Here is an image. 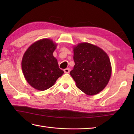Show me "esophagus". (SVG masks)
Segmentation results:
<instances>
[{"instance_id": "1", "label": "esophagus", "mask_w": 134, "mask_h": 134, "mask_svg": "<svg viewBox=\"0 0 134 134\" xmlns=\"http://www.w3.org/2000/svg\"><path fill=\"white\" fill-rule=\"evenodd\" d=\"M64 72L66 74H68L70 72V69L69 68H67V69H65L64 70Z\"/></svg>"}]
</instances>
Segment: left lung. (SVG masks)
I'll return each instance as SVG.
<instances>
[{
	"label": "left lung",
	"mask_w": 134,
	"mask_h": 134,
	"mask_svg": "<svg viewBox=\"0 0 134 134\" xmlns=\"http://www.w3.org/2000/svg\"><path fill=\"white\" fill-rule=\"evenodd\" d=\"M75 65L70 75L76 86L88 96H94L108 85L112 73L109 56L101 48L88 42L74 47Z\"/></svg>",
	"instance_id": "obj_1"
}]
</instances>
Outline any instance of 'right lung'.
<instances>
[{"instance_id": "right-lung-1", "label": "right lung", "mask_w": 134, "mask_h": 134, "mask_svg": "<svg viewBox=\"0 0 134 134\" xmlns=\"http://www.w3.org/2000/svg\"><path fill=\"white\" fill-rule=\"evenodd\" d=\"M57 44L43 38L32 44L25 52L22 70L25 78L32 87L40 91L49 89L63 74L53 53Z\"/></svg>"}]
</instances>
